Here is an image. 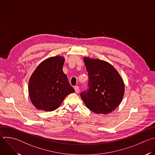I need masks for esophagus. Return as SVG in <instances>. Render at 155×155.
<instances>
[{"instance_id": "1", "label": "esophagus", "mask_w": 155, "mask_h": 155, "mask_svg": "<svg viewBox=\"0 0 155 155\" xmlns=\"http://www.w3.org/2000/svg\"><path fill=\"white\" fill-rule=\"evenodd\" d=\"M74 90H75V91L76 93H78L79 92V87L78 86H76L74 87Z\"/></svg>"}]
</instances>
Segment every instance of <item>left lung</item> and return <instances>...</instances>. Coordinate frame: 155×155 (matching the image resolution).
Returning a JSON list of instances; mask_svg holds the SVG:
<instances>
[{"label": "left lung", "mask_w": 155, "mask_h": 155, "mask_svg": "<svg viewBox=\"0 0 155 155\" xmlns=\"http://www.w3.org/2000/svg\"><path fill=\"white\" fill-rule=\"evenodd\" d=\"M88 74V90L81 96L87 107L96 114L114 111L124 94V83L117 70L109 63L85 57Z\"/></svg>", "instance_id": "8db88e82"}]
</instances>
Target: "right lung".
Returning a JSON list of instances; mask_svg holds the SVG:
<instances>
[{
	"label": "right lung",
	"instance_id": "1",
	"mask_svg": "<svg viewBox=\"0 0 155 155\" xmlns=\"http://www.w3.org/2000/svg\"><path fill=\"white\" fill-rule=\"evenodd\" d=\"M65 59L57 56L42 62L32 74L28 84L30 100L39 110L52 111L65 97L74 92L62 70Z\"/></svg>",
	"mask_w": 155,
	"mask_h": 155
}]
</instances>
